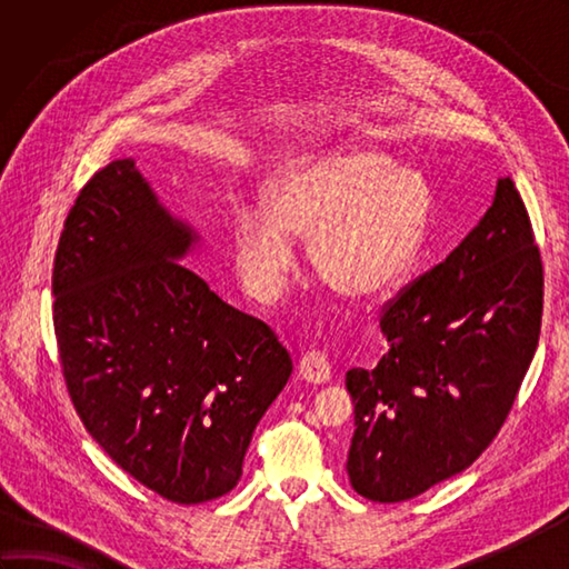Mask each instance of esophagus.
<instances>
[{
	"mask_svg": "<svg viewBox=\"0 0 569 569\" xmlns=\"http://www.w3.org/2000/svg\"><path fill=\"white\" fill-rule=\"evenodd\" d=\"M298 373H300V379L308 383H325V381H330L332 369H330L328 357L316 352V349H310V352L300 357Z\"/></svg>",
	"mask_w": 569,
	"mask_h": 569,
	"instance_id": "obj_1",
	"label": "esophagus"
}]
</instances>
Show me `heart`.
<instances>
[{"label":"heart","mask_w":569,"mask_h":569,"mask_svg":"<svg viewBox=\"0 0 569 569\" xmlns=\"http://www.w3.org/2000/svg\"><path fill=\"white\" fill-rule=\"evenodd\" d=\"M266 204H241L232 217L234 266L249 296L263 303L281 296L298 261L296 239H310V263L325 286L373 298L413 266L430 190L381 151L342 147L283 166Z\"/></svg>","instance_id":"heart-1"}]
</instances>
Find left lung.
<instances>
[{
  "label": "left lung",
  "mask_w": 569,
  "mask_h": 569,
  "mask_svg": "<svg viewBox=\"0 0 569 569\" xmlns=\"http://www.w3.org/2000/svg\"><path fill=\"white\" fill-rule=\"evenodd\" d=\"M540 322V249L521 192L501 178L462 244L386 303L389 352L347 371L355 491L406 501L475 462L509 416Z\"/></svg>",
  "instance_id": "1"
}]
</instances>
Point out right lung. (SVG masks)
Returning a JSON list of instances; mask_svg holds the SVG:
<instances>
[{
	"instance_id": "1",
	"label": "right lung",
	"mask_w": 569,
	"mask_h": 569,
	"mask_svg": "<svg viewBox=\"0 0 569 569\" xmlns=\"http://www.w3.org/2000/svg\"><path fill=\"white\" fill-rule=\"evenodd\" d=\"M196 239L134 159H119L80 190L53 261L70 401L127 475L173 503L237 487L253 428L293 371L269 325L180 263Z\"/></svg>"
}]
</instances>
